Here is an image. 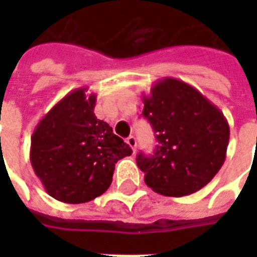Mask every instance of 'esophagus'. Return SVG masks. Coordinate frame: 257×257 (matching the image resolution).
<instances>
[{"label":"esophagus","instance_id":"obj_1","mask_svg":"<svg viewBox=\"0 0 257 257\" xmlns=\"http://www.w3.org/2000/svg\"><path fill=\"white\" fill-rule=\"evenodd\" d=\"M126 143H128L129 147H131L135 153V149H136V138H135V136H129L128 139H126Z\"/></svg>","mask_w":257,"mask_h":257}]
</instances>
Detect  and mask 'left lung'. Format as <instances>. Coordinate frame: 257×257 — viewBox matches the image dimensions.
<instances>
[{
	"label": "left lung",
	"mask_w": 257,
	"mask_h": 257,
	"mask_svg": "<svg viewBox=\"0 0 257 257\" xmlns=\"http://www.w3.org/2000/svg\"><path fill=\"white\" fill-rule=\"evenodd\" d=\"M143 117L158 146L136 162L146 184L167 197H183L209 183L226 160L230 128L226 117L199 90L176 78H162L143 96Z\"/></svg>",
	"instance_id": "1"
}]
</instances>
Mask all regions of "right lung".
I'll return each mask as SVG.
<instances>
[{
  "instance_id": "right-lung-1",
  "label": "right lung",
  "mask_w": 257,
  "mask_h": 257,
  "mask_svg": "<svg viewBox=\"0 0 257 257\" xmlns=\"http://www.w3.org/2000/svg\"><path fill=\"white\" fill-rule=\"evenodd\" d=\"M78 88L44 115L31 136L30 161L47 193L82 204L104 193L118 160L132 154L112 128L95 115L96 95Z\"/></svg>"
}]
</instances>
